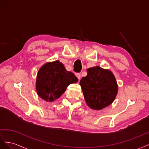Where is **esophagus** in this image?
I'll return each instance as SVG.
<instances>
[{
    "instance_id": "34e87169",
    "label": "esophagus",
    "mask_w": 149,
    "mask_h": 149,
    "mask_svg": "<svg viewBox=\"0 0 149 149\" xmlns=\"http://www.w3.org/2000/svg\"><path fill=\"white\" fill-rule=\"evenodd\" d=\"M75 75H76V77H77V79H78L79 80H80V78H81V75H80V73H76V74H75Z\"/></svg>"
}]
</instances>
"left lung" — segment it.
I'll return each instance as SVG.
<instances>
[{"label":"left lung","instance_id":"8db88e82","mask_svg":"<svg viewBox=\"0 0 149 149\" xmlns=\"http://www.w3.org/2000/svg\"><path fill=\"white\" fill-rule=\"evenodd\" d=\"M87 75L80 81L86 104L93 110H100L110 105L117 96L118 85L109 69L99 66L88 68Z\"/></svg>","mask_w":149,"mask_h":149}]
</instances>
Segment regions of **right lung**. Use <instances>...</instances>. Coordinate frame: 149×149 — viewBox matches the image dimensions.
<instances>
[{"label": "right lung", "mask_w": 149, "mask_h": 149, "mask_svg": "<svg viewBox=\"0 0 149 149\" xmlns=\"http://www.w3.org/2000/svg\"><path fill=\"white\" fill-rule=\"evenodd\" d=\"M77 82L74 74L58 61L47 62L37 72L36 91L41 99L53 102L63 94L69 85Z\"/></svg>", "instance_id": "right-lung-1"}]
</instances>
